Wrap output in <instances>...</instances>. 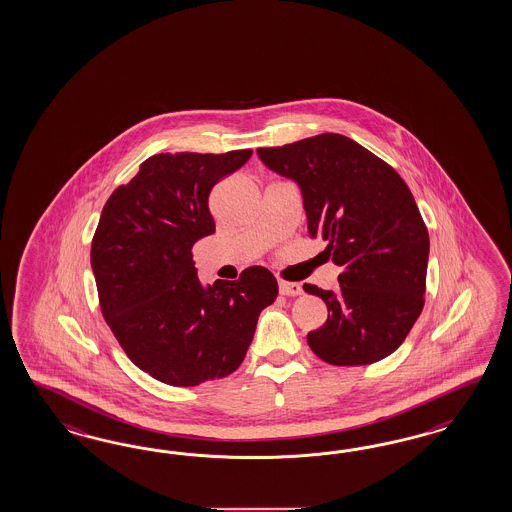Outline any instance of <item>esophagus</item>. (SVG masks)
Returning <instances> with one entry per match:
<instances>
[{"instance_id": "1", "label": "esophagus", "mask_w": 512, "mask_h": 512, "mask_svg": "<svg viewBox=\"0 0 512 512\" xmlns=\"http://www.w3.org/2000/svg\"><path fill=\"white\" fill-rule=\"evenodd\" d=\"M279 293L285 296H298L304 293L300 283H291V281H279Z\"/></svg>"}]
</instances>
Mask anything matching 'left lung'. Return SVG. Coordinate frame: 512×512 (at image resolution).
<instances>
[{"label": "left lung", "mask_w": 512, "mask_h": 512, "mask_svg": "<svg viewBox=\"0 0 512 512\" xmlns=\"http://www.w3.org/2000/svg\"><path fill=\"white\" fill-rule=\"evenodd\" d=\"M264 165L295 180L311 238H323L341 266L340 289L304 283L328 308L308 334L311 351L332 366H364L394 353L424 308L428 229L402 176L338 133L259 148Z\"/></svg>", "instance_id": "obj_1"}]
</instances>
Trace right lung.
Masks as SVG:
<instances>
[{
	"label": "right lung",
	"instance_id": "right-lung-1",
	"mask_svg": "<svg viewBox=\"0 0 512 512\" xmlns=\"http://www.w3.org/2000/svg\"><path fill=\"white\" fill-rule=\"evenodd\" d=\"M251 150L157 154L114 189L92 240L99 304L125 355L172 387H197L242 364L259 313L278 296L264 266L202 287L193 244L216 233L208 195Z\"/></svg>",
	"mask_w": 512,
	"mask_h": 512
}]
</instances>
